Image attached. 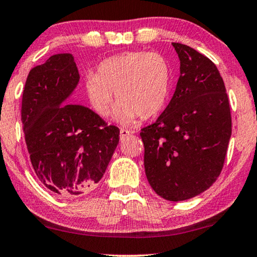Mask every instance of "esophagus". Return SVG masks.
Returning a JSON list of instances; mask_svg holds the SVG:
<instances>
[{"label":"esophagus","instance_id":"34e87169","mask_svg":"<svg viewBox=\"0 0 257 257\" xmlns=\"http://www.w3.org/2000/svg\"><path fill=\"white\" fill-rule=\"evenodd\" d=\"M130 133H132V132H129V130H127V129H121L120 130V139H121V141H123L125 137L129 136Z\"/></svg>","mask_w":257,"mask_h":257}]
</instances>
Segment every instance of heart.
Instances as JSON below:
<instances>
[{
	"label": "heart",
	"instance_id": "heart-1",
	"mask_svg": "<svg viewBox=\"0 0 257 257\" xmlns=\"http://www.w3.org/2000/svg\"><path fill=\"white\" fill-rule=\"evenodd\" d=\"M171 83V66L159 53L125 52L110 56L98 64L97 74L84 78L87 104L100 117L113 112L117 123L129 125L140 116L149 118L165 106Z\"/></svg>",
	"mask_w": 257,
	"mask_h": 257
}]
</instances>
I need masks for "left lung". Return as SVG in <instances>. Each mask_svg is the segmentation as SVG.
<instances>
[{
	"mask_svg": "<svg viewBox=\"0 0 257 257\" xmlns=\"http://www.w3.org/2000/svg\"><path fill=\"white\" fill-rule=\"evenodd\" d=\"M180 60L174 94L155 123L142 129L148 181L160 197L186 201L219 177L232 134L224 80L211 60L173 43Z\"/></svg>",
	"mask_w": 257,
	"mask_h": 257,
	"instance_id": "8db88e82",
	"label": "left lung"
}]
</instances>
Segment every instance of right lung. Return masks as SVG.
<instances>
[{"label":"right lung","mask_w":257,"mask_h":257,"mask_svg":"<svg viewBox=\"0 0 257 257\" xmlns=\"http://www.w3.org/2000/svg\"><path fill=\"white\" fill-rule=\"evenodd\" d=\"M79 83L70 53L49 57L31 69L22 100L26 147L37 178L62 197L93 189L120 140L93 110L67 102Z\"/></svg>","instance_id":"right-lung-1"}]
</instances>
